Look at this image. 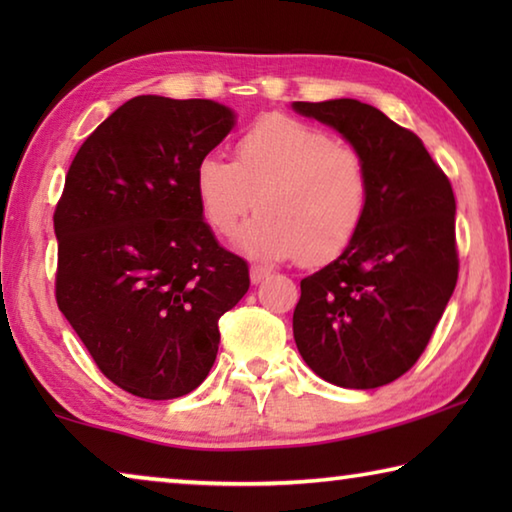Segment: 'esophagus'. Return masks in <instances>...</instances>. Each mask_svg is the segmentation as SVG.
I'll list each match as a JSON object with an SVG mask.
<instances>
[{"label":"esophagus","mask_w":512,"mask_h":512,"mask_svg":"<svg viewBox=\"0 0 512 512\" xmlns=\"http://www.w3.org/2000/svg\"><path fill=\"white\" fill-rule=\"evenodd\" d=\"M268 275H271V271H268V268H264V266H250V282H253V284L264 282Z\"/></svg>","instance_id":"obj_1"}]
</instances>
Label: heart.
Segmentation results:
<instances>
[{
	"instance_id": "obj_1",
	"label": "heart",
	"mask_w": 512,
	"mask_h": 512,
	"mask_svg": "<svg viewBox=\"0 0 512 512\" xmlns=\"http://www.w3.org/2000/svg\"><path fill=\"white\" fill-rule=\"evenodd\" d=\"M194 189L216 237H232L255 210L241 244L255 257L323 266L357 241L372 183L366 158L323 128L282 112L253 121L235 144V162L205 155Z\"/></svg>"
}]
</instances>
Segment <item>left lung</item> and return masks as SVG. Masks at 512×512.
<instances>
[{"instance_id":"obj_1","label":"left lung","mask_w":512,"mask_h":512,"mask_svg":"<svg viewBox=\"0 0 512 512\" xmlns=\"http://www.w3.org/2000/svg\"><path fill=\"white\" fill-rule=\"evenodd\" d=\"M366 158L372 196L359 237L300 282L293 339L329 384L377 388L427 348L458 280L456 198L420 137L357 99L296 101Z\"/></svg>"}]
</instances>
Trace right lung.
Segmentation results:
<instances>
[{"mask_svg":"<svg viewBox=\"0 0 512 512\" xmlns=\"http://www.w3.org/2000/svg\"><path fill=\"white\" fill-rule=\"evenodd\" d=\"M235 126L207 99L144 94L81 144L54 212L56 302L121 391L173 400L203 384L219 318L250 287L248 264L214 239L196 164Z\"/></svg>","mask_w":512,"mask_h":512,"instance_id":"obj_1","label":"right lung"}]
</instances>
